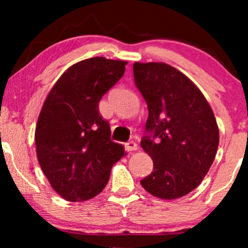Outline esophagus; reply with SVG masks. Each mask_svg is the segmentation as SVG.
Here are the masks:
<instances>
[{"mask_svg": "<svg viewBox=\"0 0 248 248\" xmlns=\"http://www.w3.org/2000/svg\"><path fill=\"white\" fill-rule=\"evenodd\" d=\"M124 148H126V150H128V152H134V150L138 149V144L134 141H128L127 143L124 144Z\"/></svg>", "mask_w": 248, "mask_h": 248, "instance_id": "obj_1", "label": "esophagus"}]
</instances>
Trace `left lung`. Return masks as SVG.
<instances>
[{"mask_svg": "<svg viewBox=\"0 0 248 248\" xmlns=\"http://www.w3.org/2000/svg\"><path fill=\"white\" fill-rule=\"evenodd\" d=\"M133 72L149 112L141 147L154 162L141 186L162 199L183 197L202 183L216 157L215 114L198 87L166 62H135Z\"/></svg>", "mask_w": 248, "mask_h": 248, "instance_id": "left-lung-1", "label": "left lung"}]
</instances>
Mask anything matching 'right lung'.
Instances as JSON below:
<instances>
[{"label": "right lung", "mask_w": 248, "mask_h": 248, "mask_svg": "<svg viewBox=\"0 0 248 248\" xmlns=\"http://www.w3.org/2000/svg\"><path fill=\"white\" fill-rule=\"evenodd\" d=\"M126 62L85 59L62 73L39 114L37 158L53 190L70 202L95 197L108 183L124 147L110 140L99 102L124 76Z\"/></svg>", "instance_id": "1"}]
</instances>
